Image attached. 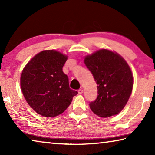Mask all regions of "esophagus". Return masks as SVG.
I'll use <instances>...</instances> for the list:
<instances>
[{
	"label": "esophagus",
	"mask_w": 155,
	"mask_h": 155,
	"mask_svg": "<svg viewBox=\"0 0 155 155\" xmlns=\"http://www.w3.org/2000/svg\"><path fill=\"white\" fill-rule=\"evenodd\" d=\"M78 93L79 94H82L83 93V90H82V89H79V90H78Z\"/></svg>",
	"instance_id": "34e87169"
}]
</instances>
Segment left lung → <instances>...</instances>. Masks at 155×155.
I'll use <instances>...</instances> for the list:
<instances>
[{
  "mask_svg": "<svg viewBox=\"0 0 155 155\" xmlns=\"http://www.w3.org/2000/svg\"><path fill=\"white\" fill-rule=\"evenodd\" d=\"M84 62L93 74L98 96L90 107L101 117L122 111L132 92L133 77L129 65L117 52L101 49L85 57Z\"/></svg>",
  "mask_w": 155,
  "mask_h": 155,
  "instance_id": "8db88e82",
  "label": "left lung"
}]
</instances>
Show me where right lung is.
I'll return each mask as SVG.
<instances>
[{
	"mask_svg": "<svg viewBox=\"0 0 155 155\" xmlns=\"http://www.w3.org/2000/svg\"><path fill=\"white\" fill-rule=\"evenodd\" d=\"M68 57L54 50L43 51L31 59L22 70L20 86L27 103L44 117L62 114L78 92L69 87L63 66Z\"/></svg>",
	"mask_w": 155,
	"mask_h": 155,
	"instance_id": "add662e5",
	"label": "right lung"
}]
</instances>
